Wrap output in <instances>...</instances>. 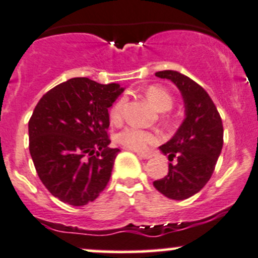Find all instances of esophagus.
<instances>
[{
  "mask_svg": "<svg viewBox=\"0 0 258 258\" xmlns=\"http://www.w3.org/2000/svg\"><path fill=\"white\" fill-rule=\"evenodd\" d=\"M137 155L141 158H144V160H150V158H152V155L148 152H137Z\"/></svg>",
  "mask_w": 258,
  "mask_h": 258,
  "instance_id": "1",
  "label": "esophagus"
}]
</instances>
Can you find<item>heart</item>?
Returning <instances> with one entry per match:
<instances>
[{"label":"heart","instance_id":"obj_1","mask_svg":"<svg viewBox=\"0 0 258 258\" xmlns=\"http://www.w3.org/2000/svg\"><path fill=\"white\" fill-rule=\"evenodd\" d=\"M146 97L150 101L151 105L156 110L165 112L172 108L173 97L165 87L158 85H152L146 90ZM126 103V98L121 97L113 103L110 110V119L114 124H118L122 121V114H123V107ZM117 141L124 147L131 148V150L142 151L148 145L153 144L156 141V136L148 131H144L137 127H126L123 131H121L117 136Z\"/></svg>","mask_w":258,"mask_h":258}]
</instances>
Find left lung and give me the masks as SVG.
I'll list each match as a JSON object with an SVG mask.
<instances>
[{"instance_id":"obj_1","label":"left lung","mask_w":258,"mask_h":258,"mask_svg":"<svg viewBox=\"0 0 258 258\" xmlns=\"http://www.w3.org/2000/svg\"><path fill=\"white\" fill-rule=\"evenodd\" d=\"M167 79L181 92L184 119L170 141L160 151L176 163L168 165V173L153 182L163 196L182 201L201 191L210 181L223 146V126L220 113L209 93L189 77L172 70L156 72Z\"/></svg>"}]
</instances>
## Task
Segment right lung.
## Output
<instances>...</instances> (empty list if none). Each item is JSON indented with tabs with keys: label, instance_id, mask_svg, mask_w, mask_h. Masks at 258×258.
I'll return each instance as SVG.
<instances>
[{
	"label": "right lung",
	"instance_id": "1",
	"mask_svg": "<svg viewBox=\"0 0 258 258\" xmlns=\"http://www.w3.org/2000/svg\"><path fill=\"white\" fill-rule=\"evenodd\" d=\"M123 91L75 77L38 101L28 122L30 153L38 177L59 201L85 206L107 186L119 152L108 147V108Z\"/></svg>",
	"mask_w": 258,
	"mask_h": 258
}]
</instances>
